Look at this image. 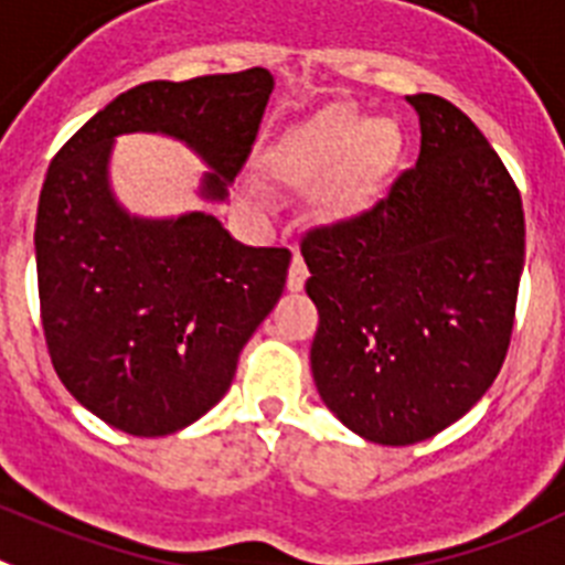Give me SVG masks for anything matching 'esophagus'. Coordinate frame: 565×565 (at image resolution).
<instances>
[{
	"label": "esophagus",
	"instance_id": "obj_1",
	"mask_svg": "<svg viewBox=\"0 0 565 565\" xmlns=\"http://www.w3.org/2000/svg\"><path fill=\"white\" fill-rule=\"evenodd\" d=\"M307 278H309L307 264H303V258L298 256V253H295L292 264H289V273H287V287L292 289V292H298V289H303Z\"/></svg>",
	"mask_w": 565,
	"mask_h": 565
}]
</instances>
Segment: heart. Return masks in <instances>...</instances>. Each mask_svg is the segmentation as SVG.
Instances as JSON below:
<instances>
[{
  "label": "heart",
  "instance_id": "obj_1",
  "mask_svg": "<svg viewBox=\"0 0 565 565\" xmlns=\"http://www.w3.org/2000/svg\"><path fill=\"white\" fill-rule=\"evenodd\" d=\"M399 146L403 137L391 120H363L352 106L334 104L284 137L273 154V171L295 185L334 171L320 188L318 207L323 216L338 220L369 200L380 177L394 166Z\"/></svg>",
  "mask_w": 565,
  "mask_h": 565
}]
</instances>
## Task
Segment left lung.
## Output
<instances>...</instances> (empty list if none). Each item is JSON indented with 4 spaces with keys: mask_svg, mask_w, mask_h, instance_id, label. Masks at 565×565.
<instances>
[{
    "mask_svg": "<svg viewBox=\"0 0 565 565\" xmlns=\"http://www.w3.org/2000/svg\"><path fill=\"white\" fill-rule=\"evenodd\" d=\"M408 104L416 166L365 211L301 236L315 385L377 445L430 439L484 396L510 349L526 247L521 191L479 126L439 95Z\"/></svg>",
    "mask_w": 565,
    "mask_h": 565,
    "instance_id": "1",
    "label": "left lung"
}]
</instances>
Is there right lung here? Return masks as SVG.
Returning <instances> with one entry per match:
<instances>
[{
	"instance_id": "1",
	"label": "right lung",
	"mask_w": 565,
	"mask_h": 565,
	"mask_svg": "<svg viewBox=\"0 0 565 565\" xmlns=\"http://www.w3.org/2000/svg\"><path fill=\"white\" fill-rule=\"evenodd\" d=\"M270 93L262 67L131 86L50 162L35 213L44 343L70 394L124 434L169 436L220 403L292 253L238 245L207 213L126 216L106 182L111 140L180 137L213 169L205 194L225 200Z\"/></svg>"
}]
</instances>
